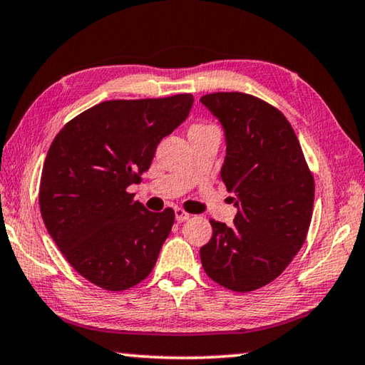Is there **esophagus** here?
I'll list each match as a JSON object with an SVG mask.
<instances>
[{
  "mask_svg": "<svg viewBox=\"0 0 365 365\" xmlns=\"http://www.w3.org/2000/svg\"><path fill=\"white\" fill-rule=\"evenodd\" d=\"M174 214H176V220L178 222H184V220H187L189 217H191V214L186 212V210L181 209V207L174 209Z\"/></svg>",
  "mask_w": 365,
  "mask_h": 365,
  "instance_id": "esophagus-1",
  "label": "esophagus"
}]
</instances>
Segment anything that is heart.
Wrapping results in <instances>:
<instances>
[{
	"label": "heart",
	"instance_id": "heart-1",
	"mask_svg": "<svg viewBox=\"0 0 365 365\" xmlns=\"http://www.w3.org/2000/svg\"><path fill=\"white\" fill-rule=\"evenodd\" d=\"M205 126H209V125H194L191 130H199V128H205Z\"/></svg>",
	"mask_w": 365,
	"mask_h": 365
}]
</instances>
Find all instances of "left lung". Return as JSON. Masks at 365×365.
Listing matches in <instances>:
<instances>
[{
  "instance_id": "left-lung-1",
  "label": "left lung",
  "mask_w": 365,
  "mask_h": 365,
  "mask_svg": "<svg viewBox=\"0 0 365 365\" xmlns=\"http://www.w3.org/2000/svg\"><path fill=\"white\" fill-rule=\"evenodd\" d=\"M224 126L227 155L220 178L237 194L234 225L210 220L200 248L204 272L232 292L272 283L303 247L313 215L314 179L287 117L242 92L200 98Z\"/></svg>"
}]
</instances>
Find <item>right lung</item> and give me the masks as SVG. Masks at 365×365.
<instances>
[{
    "label": "right lung",
    "mask_w": 365,
    "mask_h": 365,
    "mask_svg": "<svg viewBox=\"0 0 365 365\" xmlns=\"http://www.w3.org/2000/svg\"><path fill=\"white\" fill-rule=\"evenodd\" d=\"M191 93L108 100L66 123L47 151L39 207L66 260L88 282L123 292L148 277L174 224L126 191L150 170L156 146L187 118Z\"/></svg>",
    "instance_id": "obj_1"
}]
</instances>
